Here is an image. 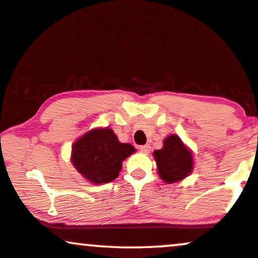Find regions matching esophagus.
I'll list each match as a JSON object with an SVG mask.
<instances>
[{"instance_id":"1","label":"esophagus","mask_w":258,"mask_h":258,"mask_svg":"<svg viewBox=\"0 0 258 258\" xmlns=\"http://www.w3.org/2000/svg\"><path fill=\"white\" fill-rule=\"evenodd\" d=\"M139 150H140V151H142V152H144V153H149L150 150H151V146H150L149 144L142 145V146H139Z\"/></svg>"}]
</instances>
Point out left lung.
Instances as JSON below:
<instances>
[{
  "instance_id": "obj_1",
  "label": "left lung",
  "mask_w": 258,
  "mask_h": 258,
  "mask_svg": "<svg viewBox=\"0 0 258 258\" xmlns=\"http://www.w3.org/2000/svg\"><path fill=\"white\" fill-rule=\"evenodd\" d=\"M158 174L163 181L172 183L184 178L193 169V156L177 136L171 135L164 140L163 149L153 152Z\"/></svg>"
}]
</instances>
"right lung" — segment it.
Listing matches in <instances>:
<instances>
[{
    "label": "right lung",
    "instance_id": "obj_1",
    "mask_svg": "<svg viewBox=\"0 0 258 258\" xmlns=\"http://www.w3.org/2000/svg\"><path fill=\"white\" fill-rule=\"evenodd\" d=\"M136 150L131 144L120 143L112 130L99 128L88 132L74 144V167L96 184L115 180L121 163Z\"/></svg>",
    "mask_w": 258,
    "mask_h": 258
}]
</instances>
